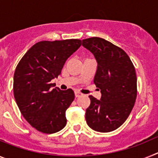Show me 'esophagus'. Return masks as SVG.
<instances>
[{"label":"esophagus","instance_id":"1","mask_svg":"<svg viewBox=\"0 0 158 158\" xmlns=\"http://www.w3.org/2000/svg\"><path fill=\"white\" fill-rule=\"evenodd\" d=\"M81 95H82V93H80V92H78V91L75 92V96H76V97H80Z\"/></svg>","mask_w":158,"mask_h":158}]
</instances>
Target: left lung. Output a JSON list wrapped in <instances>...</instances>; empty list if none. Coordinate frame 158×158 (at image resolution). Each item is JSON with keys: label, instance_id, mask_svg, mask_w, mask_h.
Masks as SVG:
<instances>
[{"label": "left lung", "instance_id": "1", "mask_svg": "<svg viewBox=\"0 0 158 158\" xmlns=\"http://www.w3.org/2000/svg\"><path fill=\"white\" fill-rule=\"evenodd\" d=\"M97 62L94 84L100 89L101 98L89 96L90 105L85 118L90 128L98 132L115 131L126 121L137 97L135 66L120 47L99 37L82 40Z\"/></svg>", "mask_w": 158, "mask_h": 158}]
</instances>
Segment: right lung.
Segmentation results:
<instances>
[{"mask_svg":"<svg viewBox=\"0 0 158 158\" xmlns=\"http://www.w3.org/2000/svg\"><path fill=\"white\" fill-rule=\"evenodd\" d=\"M81 45L80 40L41 41L18 63L14 97L22 115L37 131L56 133L66 125L65 111L74 100L71 89L61 90L51 81L61 74L65 61Z\"/></svg>","mask_w":158,"mask_h":158,"instance_id":"add662e5","label":"right lung"}]
</instances>
